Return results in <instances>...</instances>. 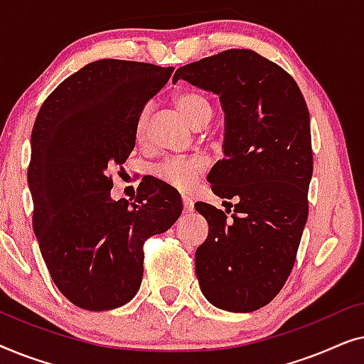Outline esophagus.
Masks as SVG:
<instances>
[{
    "instance_id": "obj_1",
    "label": "esophagus",
    "mask_w": 364,
    "mask_h": 364,
    "mask_svg": "<svg viewBox=\"0 0 364 364\" xmlns=\"http://www.w3.org/2000/svg\"><path fill=\"white\" fill-rule=\"evenodd\" d=\"M182 203H183V212H186V213L193 210V202H192L191 197L183 196V197H182Z\"/></svg>"
}]
</instances>
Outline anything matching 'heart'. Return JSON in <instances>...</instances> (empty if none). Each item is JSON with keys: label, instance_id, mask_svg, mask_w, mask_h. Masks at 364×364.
Wrapping results in <instances>:
<instances>
[{"label": "heart", "instance_id": "b5f03b06", "mask_svg": "<svg viewBox=\"0 0 364 364\" xmlns=\"http://www.w3.org/2000/svg\"><path fill=\"white\" fill-rule=\"evenodd\" d=\"M176 106L186 121L196 127L197 124L203 121H210L212 107L205 97L198 96L196 92H181L173 99ZM147 129V111H142L136 124V136L139 141L146 137ZM203 171V162L200 159H172V161L164 162L157 168V177L167 186L177 191H191L196 186L197 177Z\"/></svg>", "mask_w": 364, "mask_h": 364}]
</instances>
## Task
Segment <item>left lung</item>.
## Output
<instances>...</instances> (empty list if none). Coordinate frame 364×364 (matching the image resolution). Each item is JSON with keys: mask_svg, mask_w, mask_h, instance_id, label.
Returning <instances> with one entry per match:
<instances>
[{"mask_svg": "<svg viewBox=\"0 0 364 364\" xmlns=\"http://www.w3.org/2000/svg\"><path fill=\"white\" fill-rule=\"evenodd\" d=\"M178 79L220 97L223 159L207 181L215 196L237 200L233 220L196 203L208 223L196 252L198 285L220 310L255 311L285 285L308 218L310 112L295 79L250 49L187 64Z\"/></svg>", "mask_w": 364, "mask_h": 364, "instance_id": "left-lung-1", "label": "left lung"}]
</instances>
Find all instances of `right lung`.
Returning <instances> with one entry per match:
<instances>
[{"mask_svg": "<svg viewBox=\"0 0 364 364\" xmlns=\"http://www.w3.org/2000/svg\"><path fill=\"white\" fill-rule=\"evenodd\" d=\"M173 68L101 59L59 84L31 134L33 228L53 282L73 305L104 311L141 287L144 242L171 228L182 200L156 181L112 200L109 168L136 146V124Z\"/></svg>", "mask_w": 364, "mask_h": 364, "instance_id": "1", "label": "right lung"}]
</instances>
